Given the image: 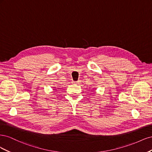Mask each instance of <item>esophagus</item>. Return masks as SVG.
I'll use <instances>...</instances> for the list:
<instances>
[{
  "label": "esophagus",
  "mask_w": 152,
  "mask_h": 152,
  "mask_svg": "<svg viewBox=\"0 0 152 152\" xmlns=\"http://www.w3.org/2000/svg\"><path fill=\"white\" fill-rule=\"evenodd\" d=\"M78 82H78V81H74V82H73V83H74V84H77L78 83Z\"/></svg>",
  "instance_id": "esophagus-1"
}]
</instances>
